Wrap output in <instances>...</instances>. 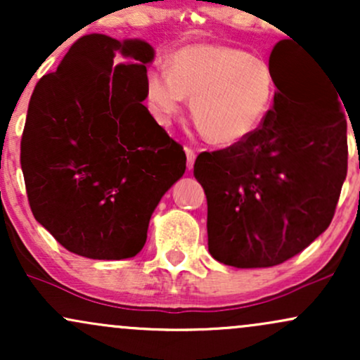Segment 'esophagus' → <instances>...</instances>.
I'll return each mask as SVG.
<instances>
[{
  "label": "esophagus",
  "instance_id": "esophagus-1",
  "mask_svg": "<svg viewBox=\"0 0 360 360\" xmlns=\"http://www.w3.org/2000/svg\"><path fill=\"white\" fill-rule=\"evenodd\" d=\"M184 152H186V160H188V169H193L194 160H196V152H194L191 147H184Z\"/></svg>",
  "mask_w": 360,
  "mask_h": 360
}]
</instances>
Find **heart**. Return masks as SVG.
Wrapping results in <instances>:
<instances>
[{
  "mask_svg": "<svg viewBox=\"0 0 360 360\" xmlns=\"http://www.w3.org/2000/svg\"><path fill=\"white\" fill-rule=\"evenodd\" d=\"M276 96V77L266 60L240 49L194 44L169 60V74L147 76V101L160 125H171L191 100V113L220 146L245 142L266 122Z\"/></svg>",
  "mask_w": 360,
  "mask_h": 360,
  "instance_id": "1",
  "label": "heart"
}]
</instances>
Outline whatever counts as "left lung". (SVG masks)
Wrapping results in <instances>:
<instances>
[{
  "label": "left lung",
  "mask_w": 360,
  "mask_h": 360,
  "mask_svg": "<svg viewBox=\"0 0 360 360\" xmlns=\"http://www.w3.org/2000/svg\"><path fill=\"white\" fill-rule=\"evenodd\" d=\"M274 106L264 125L201 152L194 177L208 201V250L226 266L272 267L328 229L347 176L344 100L320 65L272 49Z\"/></svg>",
  "instance_id": "8db88e82"
}]
</instances>
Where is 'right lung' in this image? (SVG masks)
I'll list each match as a JSON object with an SVG mask.
<instances>
[{
	"label": "right lung",
	"instance_id": "obj_1",
	"mask_svg": "<svg viewBox=\"0 0 360 360\" xmlns=\"http://www.w3.org/2000/svg\"><path fill=\"white\" fill-rule=\"evenodd\" d=\"M154 56L143 40L84 35L32 94L20 155L28 203L72 254L137 255L155 206L184 174L183 147L142 103Z\"/></svg>",
	"mask_w": 360,
	"mask_h": 360
}]
</instances>
